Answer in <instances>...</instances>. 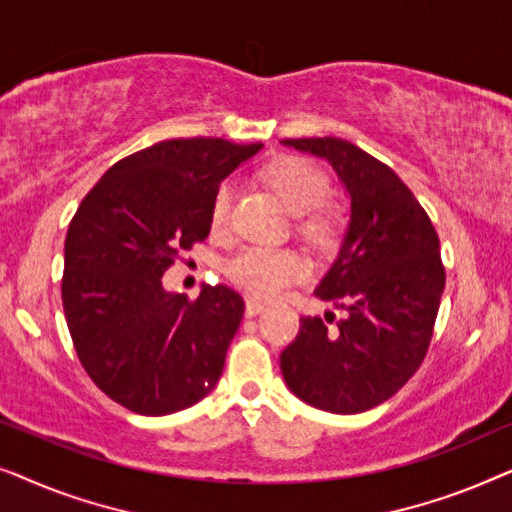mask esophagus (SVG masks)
I'll return each mask as SVG.
<instances>
[{
  "instance_id": "obj_1",
  "label": "esophagus",
  "mask_w": 512,
  "mask_h": 512,
  "mask_svg": "<svg viewBox=\"0 0 512 512\" xmlns=\"http://www.w3.org/2000/svg\"><path fill=\"white\" fill-rule=\"evenodd\" d=\"M265 307H268V305H265L263 300L247 298V307H244V312H247V317H256V314H261Z\"/></svg>"
}]
</instances>
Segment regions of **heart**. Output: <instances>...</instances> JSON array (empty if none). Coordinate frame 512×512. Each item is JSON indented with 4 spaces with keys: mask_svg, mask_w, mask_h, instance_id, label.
<instances>
[{
    "mask_svg": "<svg viewBox=\"0 0 512 512\" xmlns=\"http://www.w3.org/2000/svg\"><path fill=\"white\" fill-rule=\"evenodd\" d=\"M263 179L296 214L300 235L319 247L338 240L345 226V212L340 205L326 200L331 184L324 170L305 158L284 156L265 167ZM233 202L235 188L230 181H223L214 191L209 207V226L216 237H223L230 230ZM226 275L230 282L254 296L275 298L310 275V261L293 247H247L226 263Z\"/></svg>",
    "mask_w": 512,
    "mask_h": 512,
    "instance_id": "heart-1",
    "label": "heart"
}]
</instances>
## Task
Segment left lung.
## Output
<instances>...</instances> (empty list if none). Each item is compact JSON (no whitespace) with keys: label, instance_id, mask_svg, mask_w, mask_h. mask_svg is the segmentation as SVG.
<instances>
[{"label":"left lung","instance_id":"1","mask_svg":"<svg viewBox=\"0 0 512 512\" xmlns=\"http://www.w3.org/2000/svg\"><path fill=\"white\" fill-rule=\"evenodd\" d=\"M331 163L349 193L338 258L314 296L347 310L338 326L300 317L279 356L286 387L312 408L356 415L396 394L422 366L445 289L429 214L389 165L338 137L284 139Z\"/></svg>","mask_w":512,"mask_h":512}]
</instances>
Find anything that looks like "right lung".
I'll use <instances>...</instances> for the list:
<instances>
[{
    "label": "right lung",
    "instance_id": "right-lung-1",
    "mask_svg": "<svg viewBox=\"0 0 512 512\" xmlns=\"http://www.w3.org/2000/svg\"><path fill=\"white\" fill-rule=\"evenodd\" d=\"M263 144L167 139L111 165L65 240L62 307L81 366L137 415H172L216 387L244 300L228 286L167 293L163 275L209 235L214 191Z\"/></svg>",
    "mask_w": 512,
    "mask_h": 512
}]
</instances>
